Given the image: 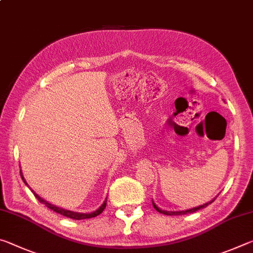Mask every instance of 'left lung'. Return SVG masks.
<instances>
[{
	"mask_svg": "<svg viewBox=\"0 0 253 253\" xmlns=\"http://www.w3.org/2000/svg\"><path fill=\"white\" fill-rule=\"evenodd\" d=\"M216 199V196L215 198H214L213 200H211L210 201V202H208V203H205V204H203V205H200V207H196V208H193V209H190V210H185V211H165V210H162V209H160L158 207H156V204L153 202V207L155 208V210L157 212H160V213H162V214H165V215H183V214H188V213H193V212H196V211H199V210H201V209H204V208H207L209 204H211L214 200Z\"/></svg>",
	"mask_w": 253,
	"mask_h": 253,
	"instance_id": "1",
	"label": "left lung"
}]
</instances>
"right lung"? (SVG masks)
Listing matches in <instances>:
<instances>
[{
  "label": "right lung",
  "instance_id": "1",
  "mask_svg": "<svg viewBox=\"0 0 253 253\" xmlns=\"http://www.w3.org/2000/svg\"><path fill=\"white\" fill-rule=\"evenodd\" d=\"M20 174H21V177H22V179H23V182L25 183V185H28V183L25 182V179H24V177H23V174H22V172H21L20 170ZM29 186V185H28ZM32 191V190H31ZM33 192V194H34V196H36V198L39 200V202L40 203H42V204H44L46 208H49L50 210H53L54 212H57V213H59V214H61V215H65V216H67V217H70V219H74V220H84V219H91V217H95V216H97V215H99V214L104 211L105 210V208H106V202H107V199L105 200V202L102 203V205L101 207L99 208V209H97L96 211H93V212H91V213H79V212H74V211H69V210H65V209H61V208H58V207H55V205H52L51 203H49V202H46V201H44L43 199H41L39 195H38L36 192L34 191H32Z\"/></svg>",
  "mask_w": 253,
  "mask_h": 253
}]
</instances>
